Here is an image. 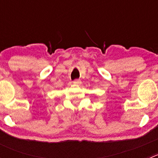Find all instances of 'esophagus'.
<instances>
[{
	"label": "esophagus",
	"instance_id": "obj_1",
	"mask_svg": "<svg viewBox=\"0 0 158 158\" xmlns=\"http://www.w3.org/2000/svg\"><path fill=\"white\" fill-rule=\"evenodd\" d=\"M81 83H82V81L80 79H75L73 81V84H75V85H81Z\"/></svg>",
	"mask_w": 158,
	"mask_h": 158
}]
</instances>
